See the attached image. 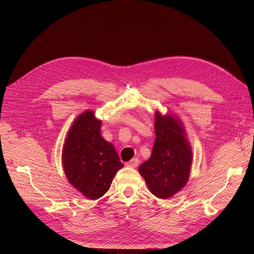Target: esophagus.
Listing matches in <instances>:
<instances>
[{
    "mask_svg": "<svg viewBox=\"0 0 254 254\" xmlns=\"http://www.w3.org/2000/svg\"><path fill=\"white\" fill-rule=\"evenodd\" d=\"M138 163H139L138 159L133 158V159H131L129 162L127 163V167H130V168H135V167L138 165Z\"/></svg>",
    "mask_w": 254,
    "mask_h": 254,
    "instance_id": "esophagus-1",
    "label": "esophagus"
}]
</instances>
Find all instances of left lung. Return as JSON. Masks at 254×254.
Wrapping results in <instances>:
<instances>
[{"label": "left lung", "instance_id": "1", "mask_svg": "<svg viewBox=\"0 0 254 254\" xmlns=\"http://www.w3.org/2000/svg\"><path fill=\"white\" fill-rule=\"evenodd\" d=\"M156 139L151 158L138 167L150 191L167 199L182 189L188 181L192 152L182 127L172 116L155 120Z\"/></svg>", "mask_w": 254, "mask_h": 254}]
</instances>
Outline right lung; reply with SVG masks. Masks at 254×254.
Instances as JSON below:
<instances>
[{
	"mask_svg": "<svg viewBox=\"0 0 254 254\" xmlns=\"http://www.w3.org/2000/svg\"><path fill=\"white\" fill-rule=\"evenodd\" d=\"M100 127L101 122L92 112L83 113L68 131L62 152L70 184L91 200L108 191L115 175L124 167L113 144L100 135Z\"/></svg>",
	"mask_w": 254,
	"mask_h": 254,
	"instance_id": "1",
	"label": "right lung"
}]
</instances>
